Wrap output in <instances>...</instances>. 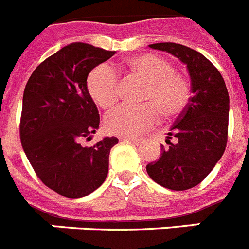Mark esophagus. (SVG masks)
<instances>
[{
    "label": "esophagus",
    "mask_w": 249,
    "mask_h": 249,
    "mask_svg": "<svg viewBox=\"0 0 249 249\" xmlns=\"http://www.w3.org/2000/svg\"><path fill=\"white\" fill-rule=\"evenodd\" d=\"M123 140H124V141L131 142V143H133V145H139L140 142H141V139H135V137H123Z\"/></svg>",
    "instance_id": "1"
}]
</instances>
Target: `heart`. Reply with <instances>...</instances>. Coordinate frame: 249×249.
Listing matches in <instances>:
<instances>
[{"label": "heart", "mask_w": 249, "mask_h": 249, "mask_svg": "<svg viewBox=\"0 0 249 249\" xmlns=\"http://www.w3.org/2000/svg\"><path fill=\"white\" fill-rule=\"evenodd\" d=\"M124 70L146 84L139 107L122 106L106 116L104 126L112 135L137 137L154 127L159 112L166 118L179 116L190 101V84L184 76L175 73L170 61L154 54L136 55L124 64ZM87 90L90 98L103 109H109L118 102V78L108 65H98L87 76Z\"/></svg>", "instance_id": "1"}]
</instances>
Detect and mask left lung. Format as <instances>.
I'll return each mask as SVG.
<instances>
[{
    "instance_id": "obj_1",
    "label": "left lung",
    "mask_w": 249,
    "mask_h": 249,
    "mask_svg": "<svg viewBox=\"0 0 249 249\" xmlns=\"http://www.w3.org/2000/svg\"><path fill=\"white\" fill-rule=\"evenodd\" d=\"M150 48L170 53L188 68L191 97L176 118L161 156L146 166L150 178L163 188L188 190L200 184L224 154L228 140L229 95L219 70L194 49L157 42ZM175 138L176 142L169 140Z\"/></svg>"
}]
</instances>
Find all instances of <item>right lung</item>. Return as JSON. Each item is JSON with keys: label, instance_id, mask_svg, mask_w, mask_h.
Segmentation results:
<instances>
[{"label": "right lung", "instance_id": "1", "mask_svg": "<svg viewBox=\"0 0 249 249\" xmlns=\"http://www.w3.org/2000/svg\"><path fill=\"white\" fill-rule=\"evenodd\" d=\"M114 54L73 42L42 61L23 90L21 145L37 178L65 197L87 196L107 178L110 148L118 139L104 137L92 147L80 141L99 128L87 76Z\"/></svg>", "mask_w": 249, "mask_h": 249}]
</instances>
